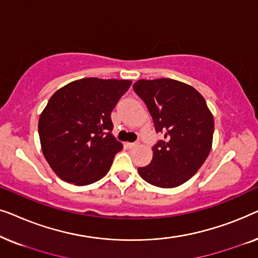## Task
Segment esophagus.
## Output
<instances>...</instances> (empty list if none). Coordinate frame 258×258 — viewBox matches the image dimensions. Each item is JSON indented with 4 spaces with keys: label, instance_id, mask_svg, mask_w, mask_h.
Here are the masks:
<instances>
[{
    "label": "esophagus",
    "instance_id": "1",
    "mask_svg": "<svg viewBox=\"0 0 258 258\" xmlns=\"http://www.w3.org/2000/svg\"><path fill=\"white\" fill-rule=\"evenodd\" d=\"M125 146L128 147L129 149H133V148H135V147L139 146V143H137V142H134V143H130V142H128V143H125Z\"/></svg>",
    "mask_w": 258,
    "mask_h": 258
}]
</instances>
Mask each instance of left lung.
<instances>
[{
    "instance_id": "left-lung-1",
    "label": "left lung",
    "mask_w": 258,
    "mask_h": 258,
    "mask_svg": "<svg viewBox=\"0 0 258 258\" xmlns=\"http://www.w3.org/2000/svg\"><path fill=\"white\" fill-rule=\"evenodd\" d=\"M134 90L147 104L156 132L164 139L153 148L150 164L139 168L144 181L175 188L206 162L213 146L214 116L195 88L171 79L139 80Z\"/></svg>"
}]
</instances>
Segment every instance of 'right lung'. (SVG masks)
I'll return each instance as SVG.
<instances>
[{"instance_id": "right-lung-1", "label": "right lung", "mask_w": 258, "mask_h": 258, "mask_svg": "<svg viewBox=\"0 0 258 258\" xmlns=\"http://www.w3.org/2000/svg\"><path fill=\"white\" fill-rule=\"evenodd\" d=\"M129 80L87 77L62 87L50 97L38 119L45 160L56 175L87 185L107 175L122 143L111 134L110 118Z\"/></svg>"}]
</instances>
